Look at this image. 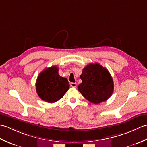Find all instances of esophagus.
I'll return each instance as SVG.
<instances>
[{
  "instance_id": "34e87169",
  "label": "esophagus",
  "mask_w": 147,
  "mask_h": 147,
  "mask_svg": "<svg viewBox=\"0 0 147 147\" xmlns=\"http://www.w3.org/2000/svg\"><path fill=\"white\" fill-rule=\"evenodd\" d=\"M70 85H71V86H72V87H76V83L71 82V83H70Z\"/></svg>"
}]
</instances>
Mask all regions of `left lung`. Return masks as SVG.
Segmentation results:
<instances>
[{"label": "left lung", "instance_id": "1", "mask_svg": "<svg viewBox=\"0 0 147 147\" xmlns=\"http://www.w3.org/2000/svg\"><path fill=\"white\" fill-rule=\"evenodd\" d=\"M82 83L78 91L91 103L98 104L111 97L114 91V82L107 69L98 63L90 64L80 75Z\"/></svg>", "mask_w": 147, "mask_h": 147}]
</instances>
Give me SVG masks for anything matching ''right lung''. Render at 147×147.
Returning a JSON list of instances; mask_svg holds the SVG:
<instances>
[{"label":"right lung","instance_id":"1","mask_svg":"<svg viewBox=\"0 0 147 147\" xmlns=\"http://www.w3.org/2000/svg\"><path fill=\"white\" fill-rule=\"evenodd\" d=\"M59 68L52 66L39 74L36 90L39 97L49 103H54L63 97L69 88L67 78L59 74Z\"/></svg>","mask_w":147,"mask_h":147}]
</instances>
